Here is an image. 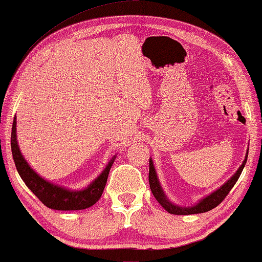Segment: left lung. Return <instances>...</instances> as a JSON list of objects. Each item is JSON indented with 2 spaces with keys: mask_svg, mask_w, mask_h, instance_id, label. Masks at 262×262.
<instances>
[{
  "mask_svg": "<svg viewBox=\"0 0 262 262\" xmlns=\"http://www.w3.org/2000/svg\"><path fill=\"white\" fill-rule=\"evenodd\" d=\"M247 155H248V150L246 151V156H245V159H244V162L242 163V165L238 167L236 173H234L231 178L227 181V183H224L221 186V187L214 190V192H211L209 195L202 198L201 200H199L193 206L183 207V206L176 205V203L170 201V199H168L166 196V194L164 193V189L162 188L161 183H159L156 168H155V166H154V161L151 158L149 159L150 189H151L154 196L156 198V200L158 201L159 205H161L167 212H170V214L192 215V214H201V212L209 211L211 209H214L215 207L219 206L220 203L224 200L225 196H227L230 190H231V188L234 186V184L237 183L238 178L241 177L242 172H243V168H244V166H245V164L247 162Z\"/></svg>",
  "mask_w": 262,
  "mask_h": 262,
  "instance_id": "left-lung-1",
  "label": "left lung"
}]
</instances>
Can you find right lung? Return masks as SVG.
Instances as JSON below:
<instances>
[{
	"label": "right lung",
	"mask_w": 262,
	"mask_h": 262,
	"mask_svg": "<svg viewBox=\"0 0 262 262\" xmlns=\"http://www.w3.org/2000/svg\"><path fill=\"white\" fill-rule=\"evenodd\" d=\"M16 123L15 118L11 130V151L16 168L25 185L43 205L54 210H82L94 206L99 200L104 192L111 167L117 157L115 155L105 166L103 172L85 188L69 189L42 178L30 166L18 147Z\"/></svg>",
	"instance_id": "add662e5"
}]
</instances>
